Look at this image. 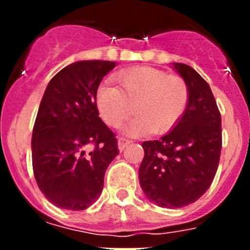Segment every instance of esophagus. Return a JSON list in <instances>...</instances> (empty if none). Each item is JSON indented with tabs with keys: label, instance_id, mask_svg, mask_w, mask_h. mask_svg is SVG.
I'll use <instances>...</instances> for the list:
<instances>
[{
	"label": "esophagus",
	"instance_id": "34e87169",
	"mask_svg": "<svg viewBox=\"0 0 250 250\" xmlns=\"http://www.w3.org/2000/svg\"><path fill=\"white\" fill-rule=\"evenodd\" d=\"M129 144H130V141L125 140V139H120V140L118 141V147H119V150H120V151H123V150L125 149V147H126Z\"/></svg>",
	"mask_w": 250,
	"mask_h": 250
}]
</instances>
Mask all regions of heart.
<instances>
[{"label": "heart", "instance_id": "1", "mask_svg": "<svg viewBox=\"0 0 250 250\" xmlns=\"http://www.w3.org/2000/svg\"><path fill=\"white\" fill-rule=\"evenodd\" d=\"M114 80L118 86L107 83L99 86L95 100L101 118L111 126H119L134 107L136 116L124 129L127 135H141L150 129L167 131L182 118L189 103L187 81L158 68L120 71Z\"/></svg>", "mask_w": 250, "mask_h": 250}]
</instances>
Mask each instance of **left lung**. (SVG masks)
I'll return each instance as SVG.
<instances>
[{
    "label": "left lung",
    "mask_w": 250,
    "mask_h": 250,
    "mask_svg": "<svg viewBox=\"0 0 250 250\" xmlns=\"http://www.w3.org/2000/svg\"><path fill=\"white\" fill-rule=\"evenodd\" d=\"M171 67L187 81L189 103L173 129L144 141L139 182L147 199L161 208H183L209 189L222 151V118L210 86L190 66Z\"/></svg>",
    "instance_id": "1"
}]
</instances>
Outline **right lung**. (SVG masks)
<instances>
[{"label":"right lung","mask_w":250,"mask_h":250,"mask_svg":"<svg viewBox=\"0 0 250 250\" xmlns=\"http://www.w3.org/2000/svg\"><path fill=\"white\" fill-rule=\"evenodd\" d=\"M116 66L77 61L48 83L35 121L31 150L36 183L46 199L67 210L94 204L109 164L119 154L115 134L99 118L96 91Z\"/></svg>","instance_id":"1"}]
</instances>
